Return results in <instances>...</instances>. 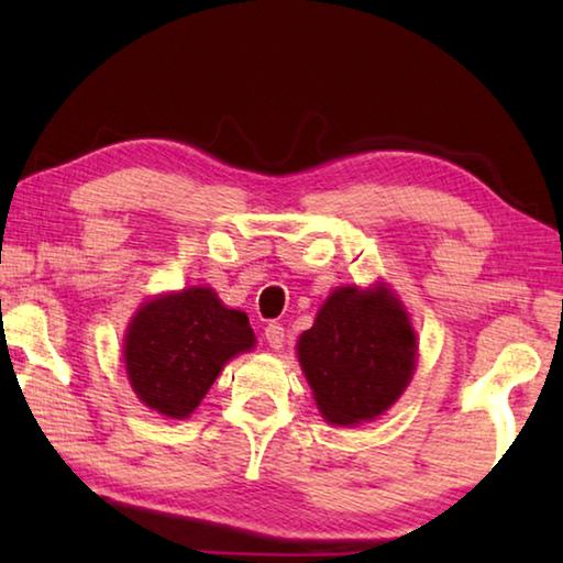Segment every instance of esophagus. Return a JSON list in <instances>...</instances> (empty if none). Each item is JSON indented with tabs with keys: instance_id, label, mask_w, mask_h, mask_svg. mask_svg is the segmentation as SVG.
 Masks as SVG:
<instances>
[{
	"instance_id": "1",
	"label": "esophagus",
	"mask_w": 563,
	"mask_h": 563,
	"mask_svg": "<svg viewBox=\"0 0 563 563\" xmlns=\"http://www.w3.org/2000/svg\"><path fill=\"white\" fill-rule=\"evenodd\" d=\"M265 340H268V345L273 350H280L283 347L285 328L280 325V322H268V325H265Z\"/></svg>"
}]
</instances>
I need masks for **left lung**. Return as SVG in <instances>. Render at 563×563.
<instances>
[{
	"mask_svg": "<svg viewBox=\"0 0 563 563\" xmlns=\"http://www.w3.org/2000/svg\"><path fill=\"white\" fill-rule=\"evenodd\" d=\"M415 355L407 312L385 288L335 290L298 340L302 373L332 424L383 415L412 377Z\"/></svg>",
	"mask_w": 563,
	"mask_h": 563,
	"instance_id": "8db88e82",
	"label": "left lung"
}]
</instances>
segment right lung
Returning <instances> with one entry per match:
<instances>
[{
	"mask_svg": "<svg viewBox=\"0 0 563 563\" xmlns=\"http://www.w3.org/2000/svg\"><path fill=\"white\" fill-rule=\"evenodd\" d=\"M255 335L241 310H228L211 288H188L146 302L131 320L123 352L133 393L166 417L184 419Z\"/></svg>",
	"mask_w": 563,
	"mask_h": 563,
	"instance_id": "right-lung-1",
	"label": "right lung"
}]
</instances>
